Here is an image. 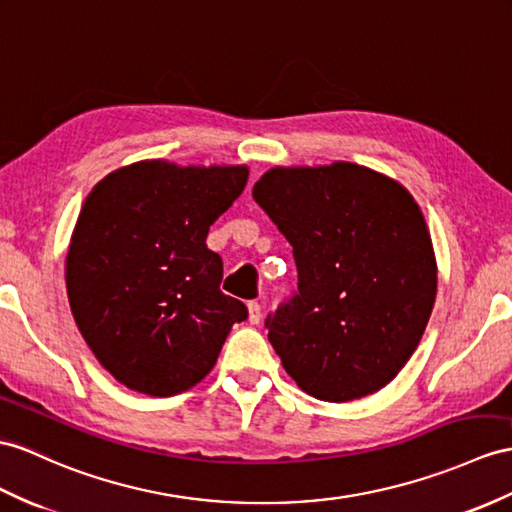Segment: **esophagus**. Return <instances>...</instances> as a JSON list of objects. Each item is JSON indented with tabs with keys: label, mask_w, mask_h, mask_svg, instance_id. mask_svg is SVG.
Instances as JSON below:
<instances>
[{
	"label": "esophagus",
	"mask_w": 512,
	"mask_h": 512,
	"mask_svg": "<svg viewBox=\"0 0 512 512\" xmlns=\"http://www.w3.org/2000/svg\"><path fill=\"white\" fill-rule=\"evenodd\" d=\"M247 319H249V323H260V319H263V308H260V304H256V302H249L247 304Z\"/></svg>",
	"instance_id": "obj_1"
}]
</instances>
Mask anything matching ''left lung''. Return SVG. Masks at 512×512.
<instances>
[{
  "label": "left lung",
  "instance_id": "obj_1",
  "mask_svg": "<svg viewBox=\"0 0 512 512\" xmlns=\"http://www.w3.org/2000/svg\"><path fill=\"white\" fill-rule=\"evenodd\" d=\"M252 195L297 265V295L267 321L282 367L323 402L378 393L417 350L436 299V256L415 197L345 160L271 167Z\"/></svg>",
  "mask_w": 512,
  "mask_h": 512
}]
</instances>
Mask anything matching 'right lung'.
Here are the masks:
<instances>
[{"mask_svg": "<svg viewBox=\"0 0 512 512\" xmlns=\"http://www.w3.org/2000/svg\"><path fill=\"white\" fill-rule=\"evenodd\" d=\"M247 178V165L136 160L84 199L65 263L69 306L99 365L130 391L193 389L247 317L219 291L221 258L206 247Z\"/></svg>", "mask_w": 512, "mask_h": 512, "instance_id": "add662e5", "label": "right lung"}]
</instances>
